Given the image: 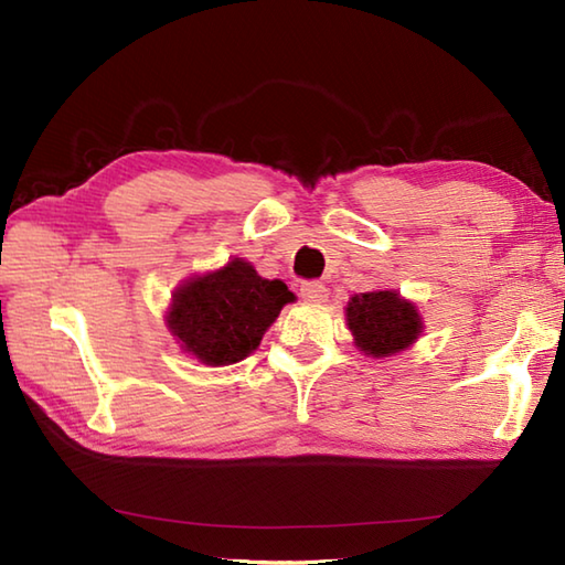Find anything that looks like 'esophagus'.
<instances>
[{"label":"esophagus","mask_w":565,"mask_h":565,"mask_svg":"<svg viewBox=\"0 0 565 565\" xmlns=\"http://www.w3.org/2000/svg\"><path fill=\"white\" fill-rule=\"evenodd\" d=\"M301 298H303V301H308V303H322L328 298L326 284H320V281H306V284H301Z\"/></svg>","instance_id":"obj_1"}]
</instances>
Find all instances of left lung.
I'll use <instances>...</instances> for the list:
<instances>
[{
	"label": "left lung",
	"instance_id": "1",
	"mask_svg": "<svg viewBox=\"0 0 565 565\" xmlns=\"http://www.w3.org/2000/svg\"><path fill=\"white\" fill-rule=\"evenodd\" d=\"M344 318L356 350L374 359L411 350L425 330L417 306L395 289L354 294L344 308Z\"/></svg>",
	"mask_w": 565,
	"mask_h": 565
}]
</instances>
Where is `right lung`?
<instances>
[{
  "instance_id": "1",
  "label": "right lung",
  "mask_w": 565,
  "mask_h": 565,
  "mask_svg": "<svg viewBox=\"0 0 565 565\" xmlns=\"http://www.w3.org/2000/svg\"><path fill=\"white\" fill-rule=\"evenodd\" d=\"M291 301L296 296L281 279H264L247 259L235 257L179 284L164 322L186 354L206 366H227L257 350Z\"/></svg>"
}]
</instances>
